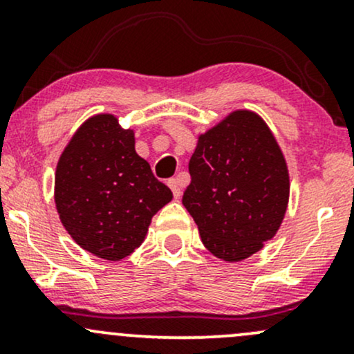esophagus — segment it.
Returning a JSON list of instances; mask_svg holds the SVG:
<instances>
[{
  "label": "esophagus",
  "mask_w": 354,
  "mask_h": 354,
  "mask_svg": "<svg viewBox=\"0 0 354 354\" xmlns=\"http://www.w3.org/2000/svg\"><path fill=\"white\" fill-rule=\"evenodd\" d=\"M168 186L173 191V196L178 200V198L181 196V180L180 178H171V180L168 181Z\"/></svg>",
  "instance_id": "1"
}]
</instances>
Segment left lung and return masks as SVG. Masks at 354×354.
<instances>
[{"mask_svg":"<svg viewBox=\"0 0 354 354\" xmlns=\"http://www.w3.org/2000/svg\"><path fill=\"white\" fill-rule=\"evenodd\" d=\"M183 205L209 253L234 263L276 234L290 200V174L273 133L248 109L198 138Z\"/></svg>","mask_w":354,"mask_h":354,"instance_id":"obj_1","label":"left lung"}]
</instances>
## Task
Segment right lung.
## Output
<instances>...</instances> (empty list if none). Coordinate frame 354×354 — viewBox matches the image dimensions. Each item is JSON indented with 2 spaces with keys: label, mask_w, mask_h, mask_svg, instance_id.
Segmentation results:
<instances>
[{
  "label": "right lung",
  "mask_w": 354,
  "mask_h": 354,
  "mask_svg": "<svg viewBox=\"0 0 354 354\" xmlns=\"http://www.w3.org/2000/svg\"><path fill=\"white\" fill-rule=\"evenodd\" d=\"M171 200V189L135 151V131L121 128L113 115L84 121L56 166L61 223L83 250L109 261L131 254Z\"/></svg>",
  "instance_id": "1"
}]
</instances>
